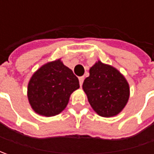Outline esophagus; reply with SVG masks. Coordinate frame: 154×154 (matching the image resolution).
<instances>
[{
  "mask_svg": "<svg viewBox=\"0 0 154 154\" xmlns=\"http://www.w3.org/2000/svg\"><path fill=\"white\" fill-rule=\"evenodd\" d=\"M85 80V78H84V76H80V78H79V81H80V86H82V84H83V81Z\"/></svg>",
  "mask_w": 154,
  "mask_h": 154,
  "instance_id": "34e87169",
  "label": "esophagus"
}]
</instances>
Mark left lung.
I'll list each match as a JSON object with an SVG mask.
<instances>
[{
  "instance_id": "obj_1",
  "label": "left lung",
  "mask_w": 154,
  "mask_h": 154,
  "mask_svg": "<svg viewBox=\"0 0 154 154\" xmlns=\"http://www.w3.org/2000/svg\"><path fill=\"white\" fill-rule=\"evenodd\" d=\"M88 101L98 115H117L129 98V86L121 73L111 66L98 62L90 68V75L83 82Z\"/></svg>"
}]
</instances>
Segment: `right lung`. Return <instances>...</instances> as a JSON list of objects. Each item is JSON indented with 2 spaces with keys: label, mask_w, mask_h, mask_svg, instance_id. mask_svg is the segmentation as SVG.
<instances>
[{
  "label": "right lung",
  "mask_w": 154,
  "mask_h": 154,
  "mask_svg": "<svg viewBox=\"0 0 154 154\" xmlns=\"http://www.w3.org/2000/svg\"><path fill=\"white\" fill-rule=\"evenodd\" d=\"M80 87L79 80L60 60L44 65L29 81L27 95L39 115L52 116L66 108L71 93Z\"/></svg>",
  "instance_id": "right-lung-1"
}]
</instances>
